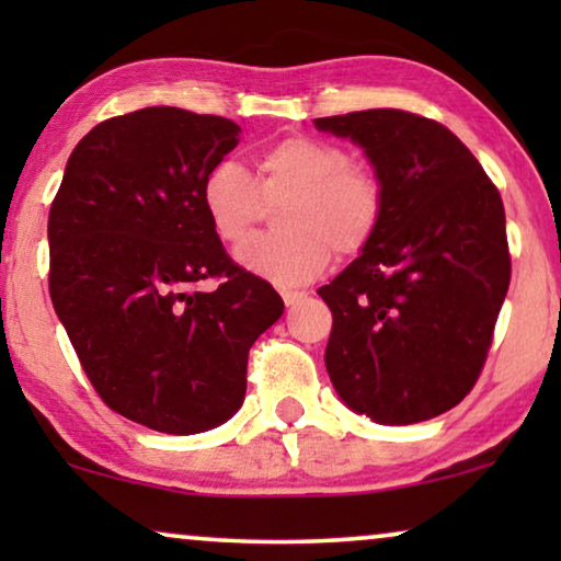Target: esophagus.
Wrapping results in <instances>:
<instances>
[{
    "label": "esophagus",
    "mask_w": 561,
    "mask_h": 561,
    "mask_svg": "<svg viewBox=\"0 0 561 561\" xmlns=\"http://www.w3.org/2000/svg\"><path fill=\"white\" fill-rule=\"evenodd\" d=\"M283 304H286V306H296L298 301H304V298H306V294H304V290H283Z\"/></svg>",
    "instance_id": "obj_1"
}]
</instances>
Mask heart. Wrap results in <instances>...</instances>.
<instances>
[{"instance_id":"b5f03b06","label":"heart","mask_w":561,"mask_h":561,"mask_svg":"<svg viewBox=\"0 0 561 561\" xmlns=\"http://www.w3.org/2000/svg\"><path fill=\"white\" fill-rule=\"evenodd\" d=\"M278 211L283 232L260 237L237 252V263L280 288L317 280L332 263V250L350 257L378 234L382 188L352 165L340 145L294 135L257 158L255 179L234 160H221L204 175L202 206L211 232L229 248L252 234L265 204Z\"/></svg>"}]
</instances>
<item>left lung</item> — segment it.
<instances>
[{
    "label": "left lung",
    "instance_id": "left-lung-1",
    "mask_svg": "<svg viewBox=\"0 0 561 561\" xmlns=\"http://www.w3.org/2000/svg\"><path fill=\"white\" fill-rule=\"evenodd\" d=\"M313 125L363 148L382 188L378 234L319 288L332 386L375 424L439 416L472 390L508 294L501 194L434 119L367 110Z\"/></svg>",
    "mask_w": 561,
    "mask_h": 561
}]
</instances>
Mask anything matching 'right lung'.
Instances as JSON below:
<instances>
[{
    "label": "right lung",
    "mask_w": 561,
    "mask_h": 561,
    "mask_svg": "<svg viewBox=\"0 0 561 561\" xmlns=\"http://www.w3.org/2000/svg\"><path fill=\"white\" fill-rule=\"evenodd\" d=\"M240 125L145 106L76 145L50 206V298L83 373L122 416L163 434L232 419L248 352L283 313L271 283L242 271L211 232L204 175ZM221 277L206 295L195 283Z\"/></svg>",
    "instance_id": "obj_1"
}]
</instances>
